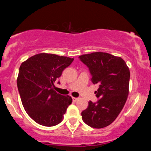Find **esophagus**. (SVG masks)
I'll list each match as a JSON object with an SVG mask.
<instances>
[{
	"mask_svg": "<svg viewBox=\"0 0 151 151\" xmlns=\"http://www.w3.org/2000/svg\"><path fill=\"white\" fill-rule=\"evenodd\" d=\"M78 98H76V97H73V102H76L77 101H78Z\"/></svg>",
	"mask_w": 151,
	"mask_h": 151,
	"instance_id": "34e87169",
	"label": "esophagus"
}]
</instances>
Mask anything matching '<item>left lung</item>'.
<instances>
[{"instance_id": "obj_1", "label": "left lung", "mask_w": 151, "mask_h": 151, "mask_svg": "<svg viewBox=\"0 0 151 151\" xmlns=\"http://www.w3.org/2000/svg\"><path fill=\"white\" fill-rule=\"evenodd\" d=\"M89 68L91 82L98 84L95 91L100 100L88 102L82 112V120L94 129L108 126L115 120L125 105L129 91L130 71L125 60L104 52H94L79 57Z\"/></svg>"}]
</instances>
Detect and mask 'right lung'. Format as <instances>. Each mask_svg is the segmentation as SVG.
<instances>
[{
    "label": "right lung",
    "mask_w": 151,
    "mask_h": 151,
    "mask_svg": "<svg viewBox=\"0 0 151 151\" xmlns=\"http://www.w3.org/2000/svg\"><path fill=\"white\" fill-rule=\"evenodd\" d=\"M73 60L67 57L41 53L21 64L17 87L24 109L37 123L50 127L62 122L72 97L57 93L54 84Z\"/></svg>",
    "instance_id": "add662e5"
}]
</instances>
